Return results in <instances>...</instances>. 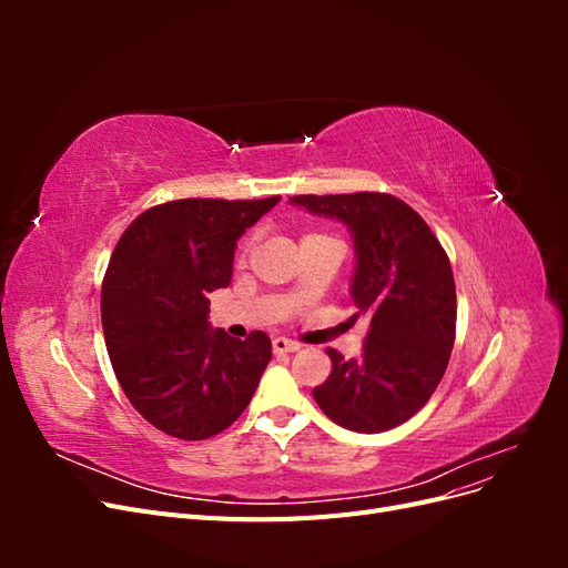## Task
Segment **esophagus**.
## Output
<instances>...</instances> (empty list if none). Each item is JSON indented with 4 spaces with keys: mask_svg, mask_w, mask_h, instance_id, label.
I'll use <instances>...</instances> for the list:
<instances>
[{
    "mask_svg": "<svg viewBox=\"0 0 568 568\" xmlns=\"http://www.w3.org/2000/svg\"><path fill=\"white\" fill-rule=\"evenodd\" d=\"M272 348H274V353H296V351H301V343L277 336V338H272Z\"/></svg>",
    "mask_w": 568,
    "mask_h": 568,
    "instance_id": "34e87169",
    "label": "esophagus"
}]
</instances>
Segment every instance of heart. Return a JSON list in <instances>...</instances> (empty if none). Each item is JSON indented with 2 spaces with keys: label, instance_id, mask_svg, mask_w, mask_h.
Returning <instances> with one entry per match:
<instances>
[{
  "label": "heart",
  "instance_id": "b5f03b06",
  "mask_svg": "<svg viewBox=\"0 0 568 568\" xmlns=\"http://www.w3.org/2000/svg\"><path fill=\"white\" fill-rule=\"evenodd\" d=\"M311 236H313V234H311Z\"/></svg>",
  "mask_w": 568,
  "mask_h": 568
}]
</instances>
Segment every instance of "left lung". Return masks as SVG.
I'll return each instance as SVG.
<instances>
[{
    "label": "left lung",
    "mask_w": 568,
    "mask_h": 568,
    "mask_svg": "<svg viewBox=\"0 0 568 568\" xmlns=\"http://www.w3.org/2000/svg\"><path fill=\"white\" fill-rule=\"evenodd\" d=\"M291 203L351 230L353 320H369L357 359L326 351L332 374L313 388L315 400L351 432H388L417 415L448 367L457 322L448 253L422 215L390 194H305Z\"/></svg>",
    "instance_id": "1"
}]
</instances>
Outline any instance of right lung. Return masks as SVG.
<instances>
[{
    "mask_svg": "<svg viewBox=\"0 0 568 568\" xmlns=\"http://www.w3.org/2000/svg\"><path fill=\"white\" fill-rule=\"evenodd\" d=\"M277 201H168L136 217L113 248L101 284L106 351L132 407L168 436L225 432L270 363L267 334L213 332L209 294L230 286L239 236Z\"/></svg>",
    "mask_w": 568,
    "mask_h": 568,
    "instance_id": "1",
    "label": "right lung"
}]
</instances>
